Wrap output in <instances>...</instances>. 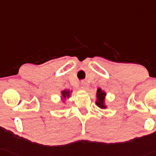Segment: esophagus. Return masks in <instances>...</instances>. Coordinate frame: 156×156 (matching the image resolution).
<instances>
[{"label":"esophagus","instance_id":"esophagus-1","mask_svg":"<svg viewBox=\"0 0 156 156\" xmlns=\"http://www.w3.org/2000/svg\"><path fill=\"white\" fill-rule=\"evenodd\" d=\"M81 87L83 90H87V84L86 83H81Z\"/></svg>","mask_w":156,"mask_h":156}]
</instances>
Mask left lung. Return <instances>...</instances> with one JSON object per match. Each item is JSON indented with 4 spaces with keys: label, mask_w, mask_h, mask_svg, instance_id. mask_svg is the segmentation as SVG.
I'll list each match as a JSON object with an SVG mask.
<instances>
[{
    "label": "left lung",
    "mask_w": 156,
    "mask_h": 156,
    "mask_svg": "<svg viewBox=\"0 0 156 156\" xmlns=\"http://www.w3.org/2000/svg\"><path fill=\"white\" fill-rule=\"evenodd\" d=\"M105 96H106V94H105L103 91L101 90L100 88H99L97 90V105L99 106L100 108H106L104 105V100H105Z\"/></svg>",
    "instance_id": "1"
}]
</instances>
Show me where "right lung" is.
<instances>
[{"instance_id":"1","label":"right lung","mask_w":156,"mask_h":156,"mask_svg":"<svg viewBox=\"0 0 156 156\" xmlns=\"http://www.w3.org/2000/svg\"><path fill=\"white\" fill-rule=\"evenodd\" d=\"M62 97H64V98H66V97H69V94H70V91L69 90H64L62 92Z\"/></svg>"}]
</instances>
